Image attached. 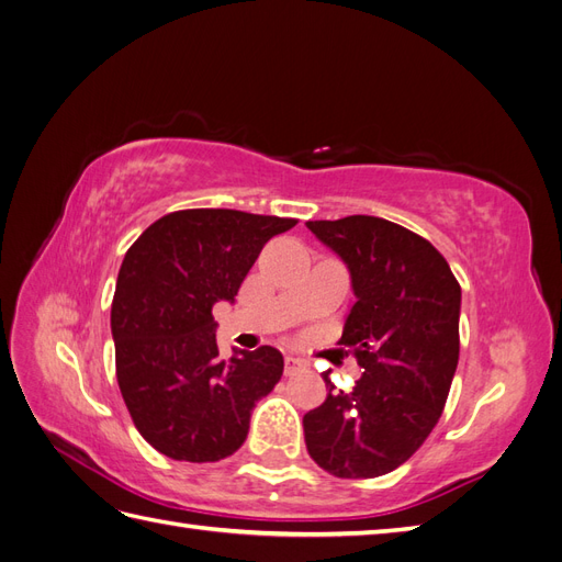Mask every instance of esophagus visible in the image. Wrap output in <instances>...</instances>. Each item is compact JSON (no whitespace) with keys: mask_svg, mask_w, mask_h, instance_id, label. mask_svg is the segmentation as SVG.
Listing matches in <instances>:
<instances>
[{"mask_svg":"<svg viewBox=\"0 0 562 562\" xmlns=\"http://www.w3.org/2000/svg\"><path fill=\"white\" fill-rule=\"evenodd\" d=\"M307 368L302 359H295V356H285V375H295V372Z\"/></svg>","mask_w":562,"mask_h":562,"instance_id":"obj_1","label":"esophagus"}]
</instances>
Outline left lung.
Instances as JSON below:
<instances>
[{
	"instance_id": "obj_1",
	"label": "left lung",
	"mask_w": 562,
	"mask_h": 562,
	"mask_svg": "<svg viewBox=\"0 0 562 562\" xmlns=\"http://www.w3.org/2000/svg\"><path fill=\"white\" fill-rule=\"evenodd\" d=\"M307 227L351 271L356 304L337 345L363 378L304 415V443L337 479H378L427 440L443 413L459 361V288L424 236L372 215L310 220Z\"/></svg>"
}]
</instances>
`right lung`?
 Masks as SVG:
<instances>
[{
  "label": "right lung",
  "mask_w": 562,
  "mask_h": 562,
  "mask_svg": "<svg viewBox=\"0 0 562 562\" xmlns=\"http://www.w3.org/2000/svg\"><path fill=\"white\" fill-rule=\"evenodd\" d=\"M295 217L187 209L151 223L119 269L116 382L135 429L178 462H217L248 436L255 403L283 375L274 347L220 359L213 304L234 300L262 246Z\"/></svg>",
  "instance_id": "add662e5"
}]
</instances>
